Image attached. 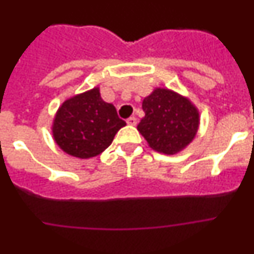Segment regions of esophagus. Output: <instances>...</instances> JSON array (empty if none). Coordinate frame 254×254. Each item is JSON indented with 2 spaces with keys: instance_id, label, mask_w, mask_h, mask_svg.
<instances>
[{
  "instance_id": "obj_1",
  "label": "esophagus",
  "mask_w": 254,
  "mask_h": 254,
  "mask_svg": "<svg viewBox=\"0 0 254 254\" xmlns=\"http://www.w3.org/2000/svg\"><path fill=\"white\" fill-rule=\"evenodd\" d=\"M127 125H128V126H136V125H137V118H134V117H129L128 120H127Z\"/></svg>"
}]
</instances>
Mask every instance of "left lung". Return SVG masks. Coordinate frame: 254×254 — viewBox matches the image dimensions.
<instances>
[{"label": "left lung", "mask_w": 254, "mask_h": 254, "mask_svg": "<svg viewBox=\"0 0 254 254\" xmlns=\"http://www.w3.org/2000/svg\"><path fill=\"white\" fill-rule=\"evenodd\" d=\"M142 109L145 117L137 129L155 151L178 154L196 137L199 111L188 96L168 87H155L143 99Z\"/></svg>", "instance_id": "8db88e82"}]
</instances>
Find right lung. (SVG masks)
<instances>
[{
    "instance_id": "1",
    "label": "right lung",
    "mask_w": 254,
    "mask_h": 254,
    "mask_svg": "<svg viewBox=\"0 0 254 254\" xmlns=\"http://www.w3.org/2000/svg\"><path fill=\"white\" fill-rule=\"evenodd\" d=\"M126 122L113 104L100 96L99 86L69 96L60 105L52 123V136L62 151L78 159L102 154Z\"/></svg>"
}]
</instances>
